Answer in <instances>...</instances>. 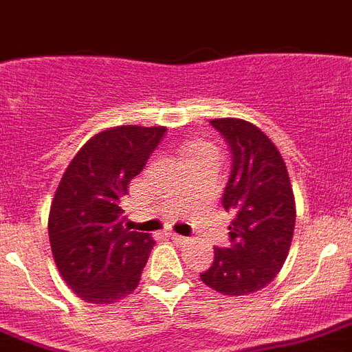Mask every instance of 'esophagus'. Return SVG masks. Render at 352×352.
I'll use <instances>...</instances> for the list:
<instances>
[{
  "mask_svg": "<svg viewBox=\"0 0 352 352\" xmlns=\"http://www.w3.org/2000/svg\"><path fill=\"white\" fill-rule=\"evenodd\" d=\"M169 236H170V240H173L174 244H187V242H188V239L178 235V233H169Z\"/></svg>",
  "mask_w": 352,
  "mask_h": 352,
  "instance_id": "esophagus-1",
  "label": "esophagus"
}]
</instances>
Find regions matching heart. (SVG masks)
<instances>
[{
    "label": "heart",
    "mask_w": 352,
    "mask_h": 352,
    "mask_svg": "<svg viewBox=\"0 0 352 352\" xmlns=\"http://www.w3.org/2000/svg\"><path fill=\"white\" fill-rule=\"evenodd\" d=\"M208 153H215V147L210 146L206 142H190L187 147H185V156H187V160H192V158H196V156L201 155H208Z\"/></svg>",
    "instance_id": "obj_1"
}]
</instances>
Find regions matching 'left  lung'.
Listing matches in <instances>:
<instances>
[{
	"instance_id": "obj_1",
	"label": "left lung",
	"mask_w": 352,
	"mask_h": 352,
	"mask_svg": "<svg viewBox=\"0 0 352 352\" xmlns=\"http://www.w3.org/2000/svg\"><path fill=\"white\" fill-rule=\"evenodd\" d=\"M233 156L222 206L233 213L231 245L213 249L203 283L224 296L258 292L276 278L290 251L296 201L287 165L278 147L244 119H213Z\"/></svg>"
}]
</instances>
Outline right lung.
<instances>
[{
    "instance_id": "add662e5",
    "label": "right lung",
    "mask_w": 352,
    "mask_h": 352,
    "mask_svg": "<svg viewBox=\"0 0 352 352\" xmlns=\"http://www.w3.org/2000/svg\"><path fill=\"white\" fill-rule=\"evenodd\" d=\"M165 130L128 124L99 131L60 179L47 219L51 253L85 302L112 305L139 287L155 240L124 226L121 203Z\"/></svg>"
}]
</instances>
